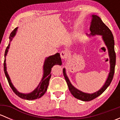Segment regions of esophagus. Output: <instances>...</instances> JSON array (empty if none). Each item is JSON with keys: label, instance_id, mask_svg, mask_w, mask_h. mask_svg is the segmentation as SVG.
Masks as SVG:
<instances>
[{"label": "esophagus", "instance_id": "obj_1", "mask_svg": "<svg viewBox=\"0 0 120 120\" xmlns=\"http://www.w3.org/2000/svg\"><path fill=\"white\" fill-rule=\"evenodd\" d=\"M60 56H61V59H65L68 56V53L66 51H61L60 52Z\"/></svg>", "mask_w": 120, "mask_h": 120}]
</instances>
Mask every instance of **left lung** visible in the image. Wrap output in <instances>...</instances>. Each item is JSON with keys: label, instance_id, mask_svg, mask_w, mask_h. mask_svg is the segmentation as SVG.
<instances>
[{"label": "left lung", "instance_id": "obj_1", "mask_svg": "<svg viewBox=\"0 0 120 120\" xmlns=\"http://www.w3.org/2000/svg\"><path fill=\"white\" fill-rule=\"evenodd\" d=\"M90 31L91 32L90 35H100L102 36L103 39L108 49L109 55L110 57V71L107 79L106 80V82H105L103 86L100 90L94 94H90L83 93L76 89L71 85L66 74V70L65 68L63 69L64 77L67 82L69 90L70 91L71 94L77 99L85 101H90V100L98 97L110 85L112 78H113L114 74L116 60V53H115L114 50V37L112 31L103 22L100 18L98 15H92V20L91 25H90Z\"/></svg>", "mask_w": 120, "mask_h": 120}]
</instances>
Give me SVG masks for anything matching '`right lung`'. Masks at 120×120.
I'll return each instance as SVG.
<instances>
[{"label":"right lung","mask_w":120,"mask_h":120,"mask_svg":"<svg viewBox=\"0 0 120 120\" xmlns=\"http://www.w3.org/2000/svg\"><path fill=\"white\" fill-rule=\"evenodd\" d=\"M17 30V28H15L11 32L10 35V41H11L12 40V39L13 38V37H14V35H15L16 33V31ZM10 46V43L8 44V47L6 48V49L5 50V53H4V56L6 57V56L7 55V53H8V49L9 48ZM6 59H4V74L6 75V77L7 79H8V82L9 83L10 86L11 87V88L12 89L13 91L18 96H19L20 98H21V99H26V100H34V99H38V98L42 97L45 92H46L47 89H48V85L49 83V80H50V78L51 77V72L52 68L53 67V66H54V65L56 64H59L61 65V58H60V53H56L54 55L51 56H49L48 57H47V59L45 60V61L44 66H43V78H42V80H41V82H40L39 85L38 86V87L34 90L33 92H32L30 94H21V93L19 92L17 90H16L15 88L14 87V86L13 85L12 83L11 82L10 79L9 77H8V75L7 72L6 71Z\"/></svg>","instance_id":"1"}]
</instances>
